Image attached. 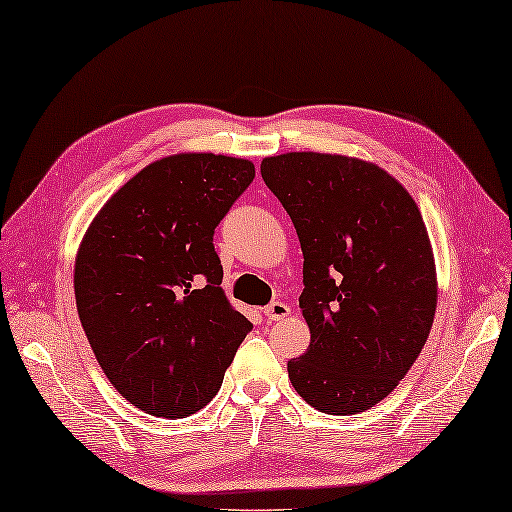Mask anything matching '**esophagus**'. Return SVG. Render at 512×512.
Masks as SVG:
<instances>
[{
    "mask_svg": "<svg viewBox=\"0 0 512 512\" xmlns=\"http://www.w3.org/2000/svg\"><path fill=\"white\" fill-rule=\"evenodd\" d=\"M265 318L269 320V322H274V320H283V318H287L289 314H291V309H289V305H285V302H271L269 307H265Z\"/></svg>",
    "mask_w": 512,
    "mask_h": 512,
    "instance_id": "esophagus-1",
    "label": "esophagus"
}]
</instances>
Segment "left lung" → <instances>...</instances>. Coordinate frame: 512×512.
<instances>
[{"label": "left lung", "instance_id": "1", "mask_svg": "<svg viewBox=\"0 0 512 512\" xmlns=\"http://www.w3.org/2000/svg\"><path fill=\"white\" fill-rule=\"evenodd\" d=\"M260 174L302 249L300 309L311 342L287 362L307 404L371 409L398 387L429 338L437 278L415 201L375 163L342 154L267 156Z\"/></svg>", "mask_w": 512, "mask_h": 512}]
</instances>
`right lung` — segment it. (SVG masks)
Instances as JSON below:
<instances>
[{"instance_id": "1", "label": "right lung", "mask_w": 512, "mask_h": 512, "mask_svg": "<svg viewBox=\"0 0 512 512\" xmlns=\"http://www.w3.org/2000/svg\"><path fill=\"white\" fill-rule=\"evenodd\" d=\"M254 176L234 156H165L114 192L83 236L81 327L112 387L145 413L201 411L252 331L225 298L214 229Z\"/></svg>"}]
</instances>
